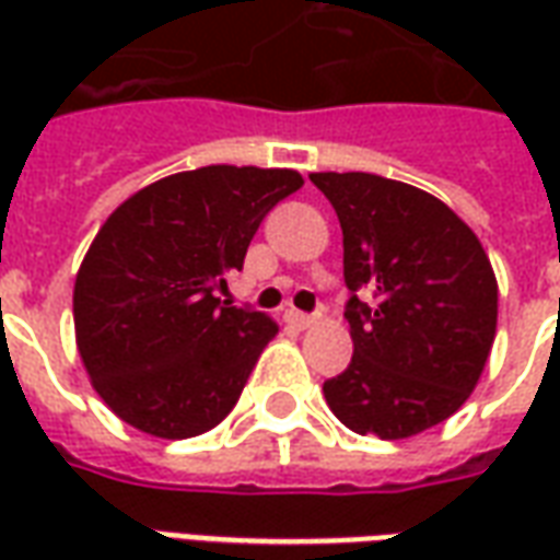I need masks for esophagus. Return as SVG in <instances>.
Listing matches in <instances>:
<instances>
[{"label":"esophagus","instance_id":"obj_1","mask_svg":"<svg viewBox=\"0 0 560 560\" xmlns=\"http://www.w3.org/2000/svg\"><path fill=\"white\" fill-rule=\"evenodd\" d=\"M288 320H291L293 327L305 329V327H312V324H315L317 315H305V312H296V308H291V312H288Z\"/></svg>","mask_w":560,"mask_h":560}]
</instances>
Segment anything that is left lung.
Instances as JSON below:
<instances>
[{
    "mask_svg": "<svg viewBox=\"0 0 560 560\" xmlns=\"http://www.w3.org/2000/svg\"><path fill=\"white\" fill-rule=\"evenodd\" d=\"M341 224L353 357L324 381L351 432L411 438L465 405L498 327V281L444 200L375 173H312Z\"/></svg>",
    "mask_w": 560,
    "mask_h": 560,
    "instance_id": "8db88e82",
    "label": "left lung"
}]
</instances>
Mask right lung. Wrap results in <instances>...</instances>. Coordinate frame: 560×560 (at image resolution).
<instances>
[{"label":"right lung","instance_id":"add662e5","mask_svg":"<svg viewBox=\"0 0 560 560\" xmlns=\"http://www.w3.org/2000/svg\"><path fill=\"white\" fill-rule=\"evenodd\" d=\"M300 185L296 171L209 164L110 212L74 281V332L92 387L119 420L179 441L233 411L279 327L215 291Z\"/></svg>","mask_w":560,"mask_h":560}]
</instances>
